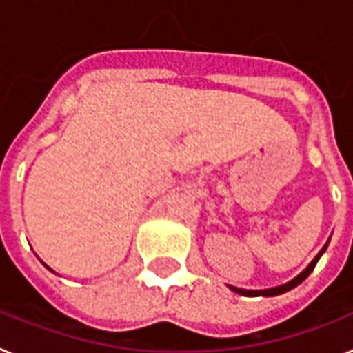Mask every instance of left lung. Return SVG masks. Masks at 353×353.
Returning a JSON list of instances; mask_svg holds the SVG:
<instances>
[{
  "label": "left lung",
  "mask_w": 353,
  "mask_h": 353,
  "mask_svg": "<svg viewBox=\"0 0 353 353\" xmlns=\"http://www.w3.org/2000/svg\"><path fill=\"white\" fill-rule=\"evenodd\" d=\"M327 247H328V241H327V243H325V247H323V249L319 250V252H317V256H316V258H314L312 261H310V265H308L307 269L303 270V272L299 276H296V278H294V279H290L288 283L279 285V287H274V288H265V290H245V288L231 287V285H229V288H231L232 292L240 294V296H250V298H256V296H267V298H270V296H278V294L288 292V290H292L294 287H298V285L301 283V281H305V279L308 278V274L312 272L314 267H316V263H317V261H319V258H321V256H323V252L327 250Z\"/></svg>",
  "instance_id": "1"
}]
</instances>
